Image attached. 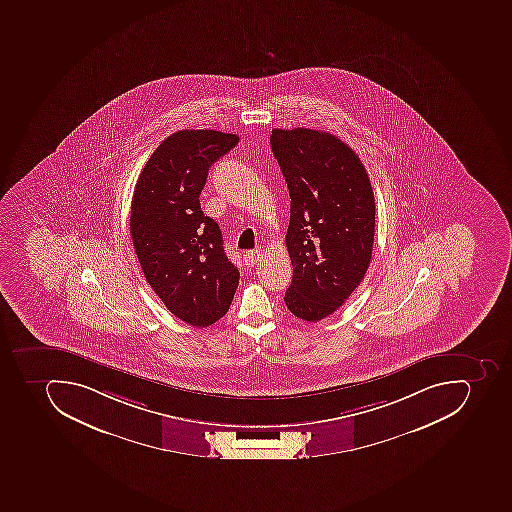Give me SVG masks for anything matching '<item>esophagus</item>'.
<instances>
[{"label":"esophagus","instance_id":"1","mask_svg":"<svg viewBox=\"0 0 512 512\" xmlns=\"http://www.w3.org/2000/svg\"><path fill=\"white\" fill-rule=\"evenodd\" d=\"M260 258H262V252H260V250H249V252H246V255H244L246 265L249 266H254Z\"/></svg>","mask_w":512,"mask_h":512}]
</instances>
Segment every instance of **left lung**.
I'll use <instances>...</instances> for the list:
<instances>
[{"label": "left lung", "mask_w": 512, "mask_h": 512, "mask_svg": "<svg viewBox=\"0 0 512 512\" xmlns=\"http://www.w3.org/2000/svg\"><path fill=\"white\" fill-rule=\"evenodd\" d=\"M271 150L290 195L287 308L303 321L335 313L372 260L375 198L359 156L329 132L273 129Z\"/></svg>", "instance_id": "8db88e82"}]
</instances>
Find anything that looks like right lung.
Returning a JSON list of instances; mask_svg holds the SVG:
<instances>
[{
	"mask_svg": "<svg viewBox=\"0 0 512 512\" xmlns=\"http://www.w3.org/2000/svg\"><path fill=\"white\" fill-rule=\"evenodd\" d=\"M238 142L236 134L206 129L175 132L135 183L131 238L145 279L167 309L193 327L225 316L239 284L220 226L199 203L209 167Z\"/></svg>",
	"mask_w": 512,
	"mask_h": 512,
	"instance_id": "obj_1",
	"label": "right lung"
}]
</instances>
